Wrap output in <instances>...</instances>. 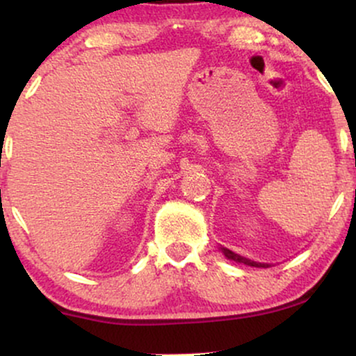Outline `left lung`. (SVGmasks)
I'll list each match as a JSON object with an SVG mask.
<instances>
[{
  "mask_svg": "<svg viewBox=\"0 0 356 356\" xmlns=\"http://www.w3.org/2000/svg\"><path fill=\"white\" fill-rule=\"evenodd\" d=\"M222 252H224V256L227 257V259L236 261V263H243V264H248V266H254V268H268V264L254 263V261L246 259V257H243V256L236 254V252H232V251H229V249H226V248H222Z\"/></svg>",
  "mask_w": 356,
  "mask_h": 356,
  "instance_id": "left-lung-1",
  "label": "left lung"
}]
</instances>
